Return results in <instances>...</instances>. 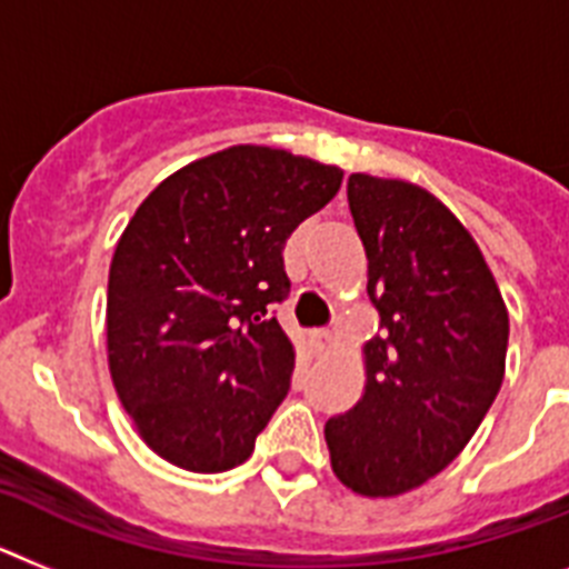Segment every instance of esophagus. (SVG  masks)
Here are the masks:
<instances>
[{"label":"esophagus","mask_w":569,"mask_h":569,"mask_svg":"<svg viewBox=\"0 0 569 569\" xmlns=\"http://www.w3.org/2000/svg\"><path fill=\"white\" fill-rule=\"evenodd\" d=\"M312 343H315V349H318V352H329V349H332V343H335L332 329H315Z\"/></svg>","instance_id":"esophagus-1"}]
</instances>
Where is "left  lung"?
I'll return each instance as SVG.
<instances>
[{
  "label": "left lung",
  "instance_id": "obj_1",
  "mask_svg": "<svg viewBox=\"0 0 569 569\" xmlns=\"http://www.w3.org/2000/svg\"><path fill=\"white\" fill-rule=\"evenodd\" d=\"M349 211L369 260L380 335L367 387L326 421L335 476L367 498L415 490L456 461L503 380L510 315L481 249L435 194L352 174Z\"/></svg>",
  "mask_w": 569,
  "mask_h": 569
}]
</instances>
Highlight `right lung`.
<instances>
[{"label":"right lung","instance_id":"1","mask_svg":"<svg viewBox=\"0 0 569 569\" xmlns=\"http://www.w3.org/2000/svg\"><path fill=\"white\" fill-rule=\"evenodd\" d=\"M343 171L269 146L182 166L128 220L108 271V369L142 441L189 472L243 463L289 392L295 346L271 318L283 246Z\"/></svg>","mask_w":569,"mask_h":569}]
</instances>
